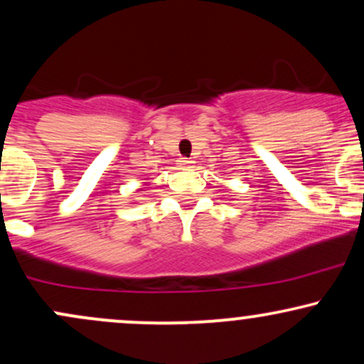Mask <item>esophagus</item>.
Returning a JSON list of instances; mask_svg holds the SVG:
<instances>
[{"instance_id": "34e87169", "label": "esophagus", "mask_w": 364, "mask_h": 364, "mask_svg": "<svg viewBox=\"0 0 364 364\" xmlns=\"http://www.w3.org/2000/svg\"><path fill=\"white\" fill-rule=\"evenodd\" d=\"M178 162H179V168L181 169L191 168V164H193V161H188V159H181V161H178Z\"/></svg>"}]
</instances>
